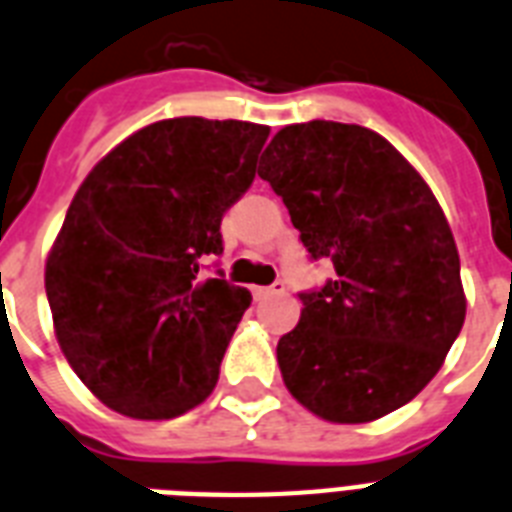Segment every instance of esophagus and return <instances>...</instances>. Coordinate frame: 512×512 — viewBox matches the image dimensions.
I'll return each instance as SVG.
<instances>
[{"label":"esophagus","mask_w":512,"mask_h":512,"mask_svg":"<svg viewBox=\"0 0 512 512\" xmlns=\"http://www.w3.org/2000/svg\"><path fill=\"white\" fill-rule=\"evenodd\" d=\"M284 292H286L284 281H276V284H273V286H257L255 297L257 299H265V297H273V294H284Z\"/></svg>","instance_id":"obj_1"}]
</instances>
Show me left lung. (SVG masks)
I'll return each mask as SVG.
<instances>
[{"label":"left lung","instance_id":"8db88e82","mask_svg":"<svg viewBox=\"0 0 512 512\" xmlns=\"http://www.w3.org/2000/svg\"><path fill=\"white\" fill-rule=\"evenodd\" d=\"M257 173L310 257L336 270L299 294V323L278 339L286 389L331 423L407 405L465 321L458 247L434 191L384 136L334 120L281 128Z\"/></svg>","mask_w":512,"mask_h":512}]
</instances>
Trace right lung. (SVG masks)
Masks as SVG:
<instances>
[{"label": "right lung", "instance_id": "add662e5", "mask_svg": "<svg viewBox=\"0 0 512 512\" xmlns=\"http://www.w3.org/2000/svg\"><path fill=\"white\" fill-rule=\"evenodd\" d=\"M268 134L247 120H157L76 191L44 286L62 355L115 413L168 421L218 384L252 294L202 281L199 263L223 252L220 220L255 181Z\"/></svg>", "mask_w": 512, "mask_h": 512}]
</instances>
